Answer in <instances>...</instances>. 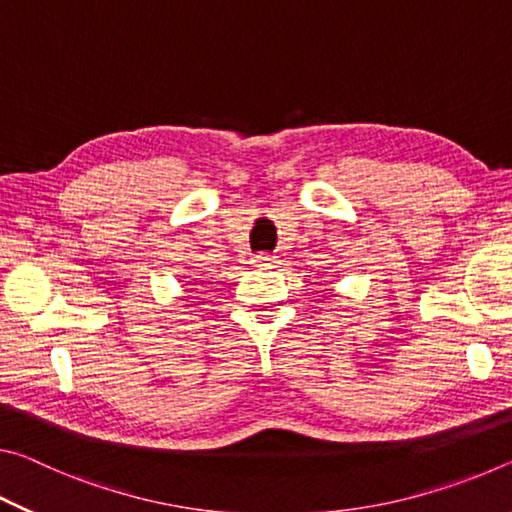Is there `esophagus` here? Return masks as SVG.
<instances>
[{
	"instance_id": "esophagus-1",
	"label": "esophagus",
	"mask_w": 512,
	"mask_h": 512,
	"mask_svg": "<svg viewBox=\"0 0 512 512\" xmlns=\"http://www.w3.org/2000/svg\"><path fill=\"white\" fill-rule=\"evenodd\" d=\"M253 264L255 266H273V264H277V257L275 255H268V253H257L253 257Z\"/></svg>"
}]
</instances>
